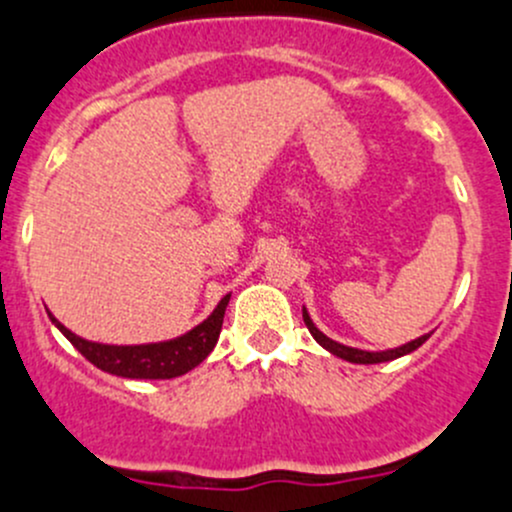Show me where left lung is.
Wrapping results in <instances>:
<instances>
[{
	"instance_id": "8db88e82",
	"label": "left lung",
	"mask_w": 512,
	"mask_h": 512,
	"mask_svg": "<svg viewBox=\"0 0 512 512\" xmlns=\"http://www.w3.org/2000/svg\"><path fill=\"white\" fill-rule=\"evenodd\" d=\"M302 319H304V324H307L309 334H312L314 342H317L319 347H324L329 354L339 356V359L352 361V364H381V361H394V359H399V356L416 352V349L421 347V344L426 342L428 337H431V334H421V337H418V339H411V342L401 344V347L384 349V352H366V349H356V347H347V344L334 342V339H329L327 334L319 332L317 324H314L312 317H309L307 307H302Z\"/></svg>"
}]
</instances>
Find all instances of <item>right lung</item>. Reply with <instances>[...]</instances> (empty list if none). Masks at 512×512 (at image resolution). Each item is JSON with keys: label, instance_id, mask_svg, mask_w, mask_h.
Instances as JSON below:
<instances>
[{"label": "right lung", "instance_id": "right-lung-1", "mask_svg": "<svg viewBox=\"0 0 512 512\" xmlns=\"http://www.w3.org/2000/svg\"><path fill=\"white\" fill-rule=\"evenodd\" d=\"M227 302H230V294H225L218 307L210 312V317L195 324L190 332L151 344L89 342V339L66 329L51 312L49 319L96 369L106 371V374L123 376V379H175V376L188 374L190 369H195L205 356L213 352L215 344H218L220 329H223Z\"/></svg>", "mask_w": 512, "mask_h": 512}]
</instances>
